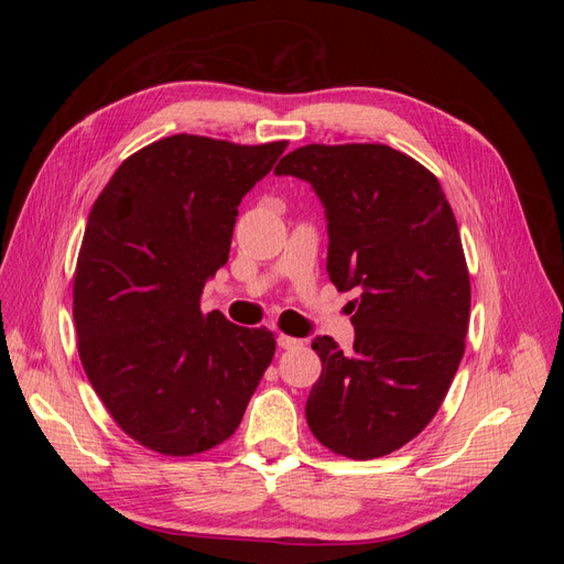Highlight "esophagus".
I'll return each mask as SVG.
<instances>
[{
    "instance_id": "esophagus-1",
    "label": "esophagus",
    "mask_w": 564,
    "mask_h": 564,
    "mask_svg": "<svg viewBox=\"0 0 564 564\" xmlns=\"http://www.w3.org/2000/svg\"><path fill=\"white\" fill-rule=\"evenodd\" d=\"M278 346L282 350H294V348H301L303 340L301 338H294V336H286V334H280L278 336Z\"/></svg>"
}]
</instances>
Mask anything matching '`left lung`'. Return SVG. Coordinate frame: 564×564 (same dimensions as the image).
<instances>
[{
    "mask_svg": "<svg viewBox=\"0 0 564 564\" xmlns=\"http://www.w3.org/2000/svg\"><path fill=\"white\" fill-rule=\"evenodd\" d=\"M275 174L311 183L329 280L360 292L352 350L313 340L322 373L305 419L334 454L386 456L431 423L464 357L470 280L454 212L429 169L379 143L305 145Z\"/></svg>",
    "mask_w": 564,
    "mask_h": 564,
    "instance_id": "obj_1",
    "label": "left lung"
}]
</instances>
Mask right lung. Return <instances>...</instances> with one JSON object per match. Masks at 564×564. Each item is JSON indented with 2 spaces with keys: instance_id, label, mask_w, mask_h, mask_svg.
I'll return each mask as SVG.
<instances>
[{
  "instance_id": "1",
  "label": "right lung",
  "mask_w": 564,
  "mask_h": 564,
  "mask_svg": "<svg viewBox=\"0 0 564 564\" xmlns=\"http://www.w3.org/2000/svg\"><path fill=\"white\" fill-rule=\"evenodd\" d=\"M286 141L169 135L119 164L94 202L75 270L84 371L129 437L166 456L228 440L275 355V336L202 292L228 263L237 207Z\"/></svg>"
}]
</instances>
